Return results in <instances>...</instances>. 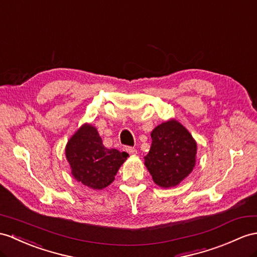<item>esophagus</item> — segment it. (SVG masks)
Here are the masks:
<instances>
[{
    "instance_id": "34e87169",
    "label": "esophagus",
    "mask_w": 257,
    "mask_h": 257,
    "mask_svg": "<svg viewBox=\"0 0 257 257\" xmlns=\"http://www.w3.org/2000/svg\"><path fill=\"white\" fill-rule=\"evenodd\" d=\"M126 152H127L128 154H131V155H135V154L137 153V150H136L134 147H127V148H126Z\"/></svg>"
}]
</instances>
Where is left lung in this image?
<instances>
[{"label": "left lung", "instance_id": "left-lung-1", "mask_svg": "<svg viewBox=\"0 0 257 257\" xmlns=\"http://www.w3.org/2000/svg\"><path fill=\"white\" fill-rule=\"evenodd\" d=\"M152 140L145 166L154 182L161 187L178 185L195 166V141L176 120L158 125L152 132Z\"/></svg>", "mask_w": 257, "mask_h": 257}]
</instances>
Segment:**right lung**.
Returning <instances> with one entry per match:
<instances>
[{
  "label": "right lung",
  "instance_id": "add662e5",
  "mask_svg": "<svg viewBox=\"0 0 257 257\" xmlns=\"http://www.w3.org/2000/svg\"><path fill=\"white\" fill-rule=\"evenodd\" d=\"M65 155L78 182L101 190L113 182L115 174L128 157L125 152L103 146L96 127L84 124L68 141Z\"/></svg>",
  "mask_w": 257,
  "mask_h": 257
}]
</instances>
